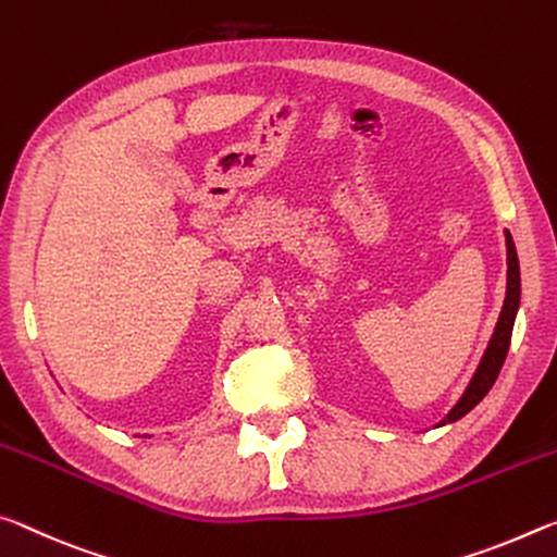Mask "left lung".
Returning <instances> with one entry per match:
<instances>
[{"instance_id": "8db88e82", "label": "left lung", "mask_w": 557, "mask_h": 557, "mask_svg": "<svg viewBox=\"0 0 557 557\" xmlns=\"http://www.w3.org/2000/svg\"><path fill=\"white\" fill-rule=\"evenodd\" d=\"M506 249H508V286H506V300H504V311L498 315L496 331L491 335V343L484 352V360H481L476 375H473L471 385L463 392V397L457 403V407L451 409L442 424L446 422H457L467 412H471L481 399L486 397V392L494 387V382L498 377L500 368H504V360L508 355V345H510V333H513V321H516V311L518 304H521V271H518V257H516V246L510 234H506Z\"/></svg>"}]
</instances>
